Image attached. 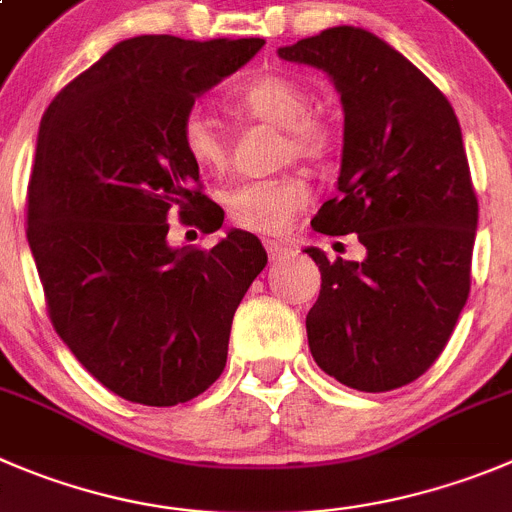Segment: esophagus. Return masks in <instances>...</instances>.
<instances>
[{
	"label": "esophagus",
	"instance_id": "1",
	"mask_svg": "<svg viewBox=\"0 0 512 512\" xmlns=\"http://www.w3.org/2000/svg\"><path fill=\"white\" fill-rule=\"evenodd\" d=\"M265 250H267V257H270L272 262L283 260V257L290 255V247L283 245V242H278V240H265Z\"/></svg>",
	"mask_w": 512,
	"mask_h": 512
}]
</instances>
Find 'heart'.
I'll return each instance as SVG.
<instances>
[{"mask_svg": "<svg viewBox=\"0 0 512 512\" xmlns=\"http://www.w3.org/2000/svg\"><path fill=\"white\" fill-rule=\"evenodd\" d=\"M234 113L252 121L280 126V161H321L336 143L333 123L310 111V93L290 75L262 73L229 93ZM179 141L194 169L207 176H222L229 169L227 138L217 123L199 108L186 111L179 126ZM310 199L308 181L300 174H278L250 179L234 186L224 197L227 217L234 227L257 234H283Z\"/></svg>", "mask_w": 512, "mask_h": 512, "instance_id": "b5f03b06", "label": "heart"}]
</instances>
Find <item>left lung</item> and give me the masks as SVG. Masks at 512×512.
I'll return each instance as SVG.
<instances>
[{
  "label": "left lung",
  "instance_id": "1",
  "mask_svg": "<svg viewBox=\"0 0 512 512\" xmlns=\"http://www.w3.org/2000/svg\"><path fill=\"white\" fill-rule=\"evenodd\" d=\"M341 90L338 194L315 232H356L361 262L328 260L305 318L315 364L358 391L412 384L439 358L470 295L477 197L450 100L407 57L358 27L280 47Z\"/></svg>",
  "mask_w": 512,
  "mask_h": 512
}]
</instances>
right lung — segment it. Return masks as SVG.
Returning a JSON list of instances; mask_svg holds the SVG:
<instances>
[{
    "instance_id": "obj_1",
    "label": "right lung",
    "mask_w": 512,
    "mask_h": 512,
    "mask_svg": "<svg viewBox=\"0 0 512 512\" xmlns=\"http://www.w3.org/2000/svg\"><path fill=\"white\" fill-rule=\"evenodd\" d=\"M265 45L141 35L70 80L45 111L27 186V242L57 336L113 394L174 407L227 364L234 310L267 265L255 234L166 242L171 219L224 222L186 159L194 98Z\"/></svg>"
}]
</instances>
